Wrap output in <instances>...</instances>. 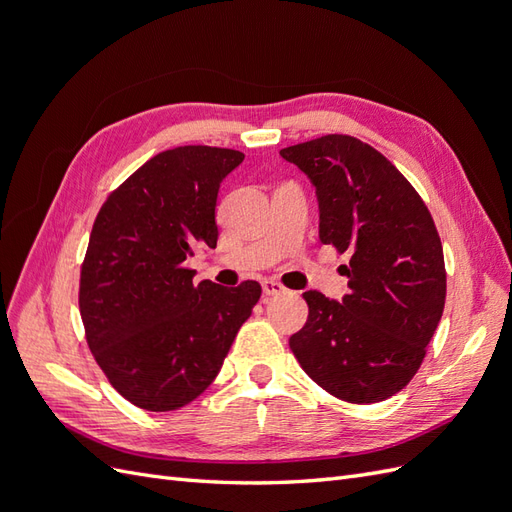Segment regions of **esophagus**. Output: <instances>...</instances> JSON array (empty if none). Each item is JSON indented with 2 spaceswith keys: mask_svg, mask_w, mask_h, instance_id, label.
I'll return each mask as SVG.
<instances>
[{
  "mask_svg": "<svg viewBox=\"0 0 512 512\" xmlns=\"http://www.w3.org/2000/svg\"><path fill=\"white\" fill-rule=\"evenodd\" d=\"M262 292H265L267 297H277V294L284 292V286L275 280H262Z\"/></svg>",
  "mask_w": 512,
  "mask_h": 512,
  "instance_id": "34e87169",
  "label": "esophagus"
}]
</instances>
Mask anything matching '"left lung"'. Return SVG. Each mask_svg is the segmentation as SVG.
I'll return each mask as SVG.
<instances>
[{
	"label": "left lung",
	"mask_w": 512,
	"mask_h": 512,
	"mask_svg": "<svg viewBox=\"0 0 512 512\" xmlns=\"http://www.w3.org/2000/svg\"><path fill=\"white\" fill-rule=\"evenodd\" d=\"M280 156L312 181L320 241L350 252L342 303L303 292L309 316L290 350L324 391L376 404L412 380L446 299L444 254L423 198L380 151L346 134Z\"/></svg>",
	"instance_id": "obj_1"
}]
</instances>
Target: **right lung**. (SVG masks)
<instances>
[{"label":"right lung","mask_w":512,"mask_h":512,"mask_svg":"<svg viewBox=\"0 0 512 512\" xmlns=\"http://www.w3.org/2000/svg\"><path fill=\"white\" fill-rule=\"evenodd\" d=\"M235 149L188 145L158 153L106 198L81 269L87 344L130 404L168 412L220 374L258 282L198 286L183 262L218 245L222 181L243 162Z\"/></svg>","instance_id":"1"}]
</instances>
